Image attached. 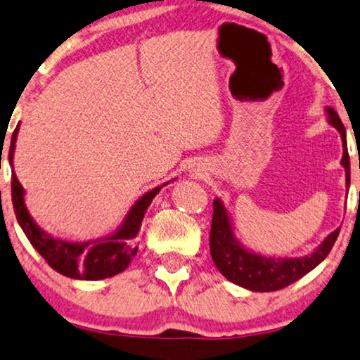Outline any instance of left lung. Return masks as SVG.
Wrapping results in <instances>:
<instances>
[{
  "mask_svg": "<svg viewBox=\"0 0 360 360\" xmlns=\"http://www.w3.org/2000/svg\"><path fill=\"white\" fill-rule=\"evenodd\" d=\"M328 122L341 135L344 153L341 165L346 171V186L349 189L351 183V162H349V153L346 150V128L339 118V115L333 108H326ZM339 236V229L330 232L318 247L311 252V255L304 257H268L262 255L247 248L236 237L233 232L232 219L229 210L219 198L214 199V215L212 227H210V255L217 266V270L227 278L229 281L236 283L242 288L265 293V291H276L285 288L313 268L319 265L326 257L329 255L330 248Z\"/></svg>",
  "mask_w": 360,
  "mask_h": 360,
  "instance_id": "left-lung-1",
  "label": "left lung"
}]
</instances>
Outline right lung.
I'll use <instances>...</instances> for the list:
<instances>
[{"label":"right lung","mask_w":360,"mask_h":360,"mask_svg":"<svg viewBox=\"0 0 360 360\" xmlns=\"http://www.w3.org/2000/svg\"><path fill=\"white\" fill-rule=\"evenodd\" d=\"M19 124L11 136V146H9L8 160L13 165L14 150H16V138ZM11 198L13 207L16 214L19 227L26 233L31 245L39 252V255L49 263L60 275L74 278V280H105V278L115 276L130 265L131 258L136 255V236L140 233L143 217H145L148 207L155 199V195L165 188V183L156 186L155 189L148 191L131 205L128 214L124 215L123 222L118 225L115 232L108 233L97 240L87 242H69L62 240L59 237L51 236L42 230L36 220L31 217L30 210L24 202V189L19 184L16 172L13 169L11 177Z\"/></svg>","instance_id":"add662e5"}]
</instances>
